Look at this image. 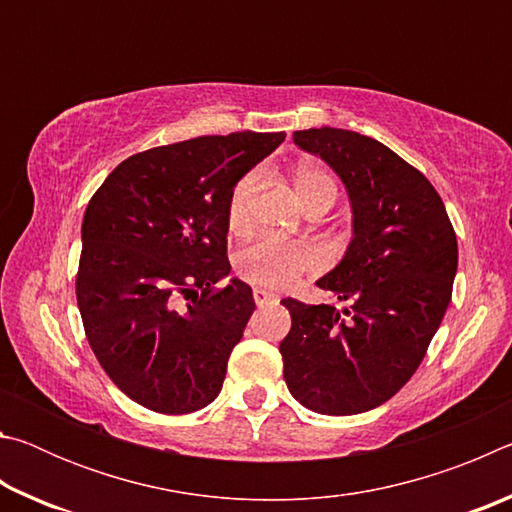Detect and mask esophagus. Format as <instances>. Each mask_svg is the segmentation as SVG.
Segmentation results:
<instances>
[{
  "mask_svg": "<svg viewBox=\"0 0 512 512\" xmlns=\"http://www.w3.org/2000/svg\"><path fill=\"white\" fill-rule=\"evenodd\" d=\"M253 298H255V302H257V307H264V305H271V302H275L277 300V296L275 293H271V291H266V289H253Z\"/></svg>",
  "mask_w": 512,
  "mask_h": 512,
  "instance_id": "34e87169",
  "label": "esophagus"
}]
</instances>
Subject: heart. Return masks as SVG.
Returning a JSON list of instances; mask_svg holds the SVG:
<instances>
[{
  "label": "heart",
  "mask_w": 512,
  "mask_h": 512,
  "mask_svg": "<svg viewBox=\"0 0 512 512\" xmlns=\"http://www.w3.org/2000/svg\"><path fill=\"white\" fill-rule=\"evenodd\" d=\"M293 183L300 194L302 205L309 210H329L339 196V185L332 173L300 164L293 171ZM259 185V171H246L230 189L228 205H225V221L232 232H241L250 225L253 214V198ZM237 271L248 282L262 284L268 289H287L314 266V253L307 246L284 244L277 239H259L237 253Z\"/></svg>",
  "instance_id": "heart-1"
}]
</instances>
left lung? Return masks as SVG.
Masks as SVG:
<instances>
[{
  "label": "left lung",
  "mask_w": 512,
  "mask_h": 512,
  "mask_svg": "<svg viewBox=\"0 0 512 512\" xmlns=\"http://www.w3.org/2000/svg\"><path fill=\"white\" fill-rule=\"evenodd\" d=\"M345 183L354 237L341 264L316 282L345 302L284 298V381L309 411L354 415L400 391L427 354L452 300L458 244L443 198L409 162L343 128L293 133Z\"/></svg>",
  "instance_id": "8db88e82"
}]
</instances>
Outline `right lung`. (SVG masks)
I'll list each match as a JSON object with an SVG mask.
<instances>
[{
  "instance_id": "right-lung-1",
  "label": "right lung",
  "mask_w": 512,
  "mask_h": 512,
  "mask_svg": "<svg viewBox=\"0 0 512 512\" xmlns=\"http://www.w3.org/2000/svg\"><path fill=\"white\" fill-rule=\"evenodd\" d=\"M239 131L135 153L83 216L76 302L106 375L144 409L183 415L221 393L255 311L232 280L225 205L232 185L284 142Z\"/></svg>"
}]
</instances>
